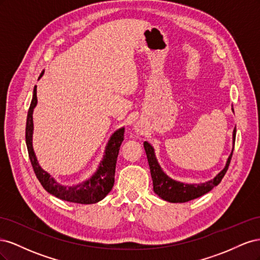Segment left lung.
<instances>
[{"label": "left lung", "instance_id": "1", "mask_svg": "<svg viewBox=\"0 0 260 260\" xmlns=\"http://www.w3.org/2000/svg\"><path fill=\"white\" fill-rule=\"evenodd\" d=\"M234 142H235V129L233 131V143ZM144 148L147 156L149 169H151L154 192L162 200L170 203H185L188 201H192L194 199H198L200 196L206 194L210 190H212V188L221 182V180L224 177L228 168H229V165L233 154V151H232L229 158H228L226 165L223 168V170L221 172H219V174L212 180L201 184H185V183L177 182V181L170 179L166 174H165V172L161 170L158 162H157V159L154 154V148L151 146V144L144 142Z\"/></svg>", "mask_w": 260, "mask_h": 260}]
</instances>
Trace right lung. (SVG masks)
Segmentation results:
<instances>
[{
	"mask_svg": "<svg viewBox=\"0 0 260 260\" xmlns=\"http://www.w3.org/2000/svg\"><path fill=\"white\" fill-rule=\"evenodd\" d=\"M43 73L41 74V76ZM40 76V77H41ZM37 86L34 89L32 101L28 111L27 116V124H26V143L28 148L29 158L32 165L35 174L40 181L42 186L50 194L56 196V198L78 204H93L103 200L105 196L111 192L115 183V170L117 157L119 154L120 145L123 141L124 128L117 130L112 136L111 140L107 144L106 153L104 155V159L101 162L99 170L95 172L91 179L85 182L76 185V186H62L58 184L48 172L44 171L40 165L38 164L36 155L32 148V130H34V121H32V113L34 108L37 105Z\"/></svg>",
	"mask_w": 260,
	"mask_h": 260,
	"instance_id": "add662e5",
	"label": "right lung"
}]
</instances>
